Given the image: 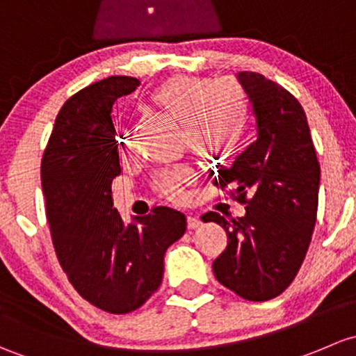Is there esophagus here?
I'll return each mask as SVG.
<instances>
[{
  "label": "esophagus",
  "instance_id": "obj_1",
  "mask_svg": "<svg viewBox=\"0 0 356 356\" xmlns=\"http://www.w3.org/2000/svg\"><path fill=\"white\" fill-rule=\"evenodd\" d=\"M186 226H188V229H197L199 226H202V219L197 218V216L190 214L188 218H186Z\"/></svg>",
  "mask_w": 356,
  "mask_h": 356
}]
</instances>
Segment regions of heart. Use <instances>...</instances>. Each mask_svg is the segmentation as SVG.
<instances>
[{
	"label": "heart",
	"instance_id": "b5f03b06",
	"mask_svg": "<svg viewBox=\"0 0 356 356\" xmlns=\"http://www.w3.org/2000/svg\"><path fill=\"white\" fill-rule=\"evenodd\" d=\"M151 102L183 124V138L204 159L226 156L240 138L247 122V101L240 83L232 79L207 82L192 76H175L157 86ZM122 151L131 149L127 130L120 135ZM190 168H177L157 179V188L170 199H179L183 186L193 181Z\"/></svg>",
	"mask_w": 356,
	"mask_h": 356
}]
</instances>
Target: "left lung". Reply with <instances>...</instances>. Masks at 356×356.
<instances>
[{"mask_svg":"<svg viewBox=\"0 0 356 356\" xmlns=\"http://www.w3.org/2000/svg\"><path fill=\"white\" fill-rule=\"evenodd\" d=\"M236 80L257 135L228 170H219L214 185L233 186L232 195L247 207L233 221L218 212L202 221L218 222L228 234V247L212 264L216 280L241 298L266 302L291 284L309 250L321 166L295 96L260 73L240 72Z\"/></svg>","mask_w":356,"mask_h":356,"instance_id":"left-lung-1","label":"left lung"}]
</instances>
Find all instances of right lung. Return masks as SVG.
<instances>
[{"label":"right lung","instance_id":"right-lung-1","mask_svg":"<svg viewBox=\"0 0 356 356\" xmlns=\"http://www.w3.org/2000/svg\"><path fill=\"white\" fill-rule=\"evenodd\" d=\"M140 86L108 76L60 109L41 164L46 216L58 260L82 298L109 314H128L159 288L168 247L183 236L186 218L171 207L124 222L113 207L120 177L113 104Z\"/></svg>","mask_w":356,"mask_h":356}]
</instances>
